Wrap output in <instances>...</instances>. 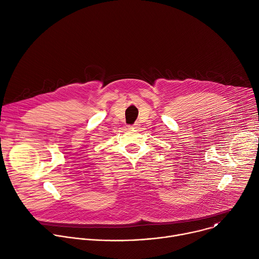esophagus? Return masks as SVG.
Instances as JSON below:
<instances>
[{"label": "esophagus", "instance_id": "1", "mask_svg": "<svg viewBox=\"0 0 259 259\" xmlns=\"http://www.w3.org/2000/svg\"><path fill=\"white\" fill-rule=\"evenodd\" d=\"M130 128H131V129H137V128H138V124H134V125H131V126H130Z\"/></svg>", "mask_w": 259, "mask_h": 259}]
</instances>
